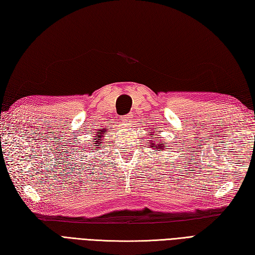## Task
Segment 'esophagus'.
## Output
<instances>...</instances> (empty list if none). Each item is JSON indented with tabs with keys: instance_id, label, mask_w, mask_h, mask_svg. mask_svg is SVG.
I'll list each match as a JSON object with an SVG mask.
<instances>
[{
	"instance_id": "34e87169",
	"label": "esophagus",
	"mask_w": 255,
	"mask_h": 255,
	"mask_svg": "<svg viewBox=\"0 0 255 255\" xmlns=\"http://www.w3.org/2000/svg\"><path fill=\"white\" fill-rule=\"evenodd\" d=\"M120 121L122 122V123H130V121H131V115H129V114H127V115H124V116H122L121 118H120Z\"/></svg>"
}]
</instances>
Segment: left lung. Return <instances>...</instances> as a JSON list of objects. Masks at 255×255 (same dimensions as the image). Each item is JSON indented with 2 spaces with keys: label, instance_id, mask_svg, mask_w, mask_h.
Instances as JSON below:
<instances>
[{
  "label": "left lung",
  "instance_id": "left-lung-1",
  "mask_svg": "<svg viewBox=\"0 0 255 255\" xmlns=\"http://www.w3.org/2000/svg\"><path fill=\"white\" fill-rule=\"evenodd\" d=\"M156 132V131H155ZM152 135V140H151V142H150V147H152V149H154V150H156V151H159V150H161V149H165V147H164V143H162V142L161 141H159V140H156V135L155 134H151ZM159 138H161V137H159Z\"/></svg>",
  "mask_w": 255,
  "mask_h": 255
}]
</instances>
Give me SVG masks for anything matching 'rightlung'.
Instances as JSON below:
<instances>
[{"instance_id": "right-lung-1", "label": "right lung", "mask_w": 255, "mask_h": 255, "mask_svg": "<svg viewBox=\"0 0 255 255\" xmlns=\"http://www.w3.org/2000/svg\"><path fill=\"white\" fill-rule=\"evenodd\" d=\"M105 133H106L105 129L100 130V132H98L96 137H94V138H96V139H94V140H96V143H94V144L97 145L96 147H94V149H99V147H102V145H101V144H102V142H103V134H105Z\"/></svg>"}]
</instances>
